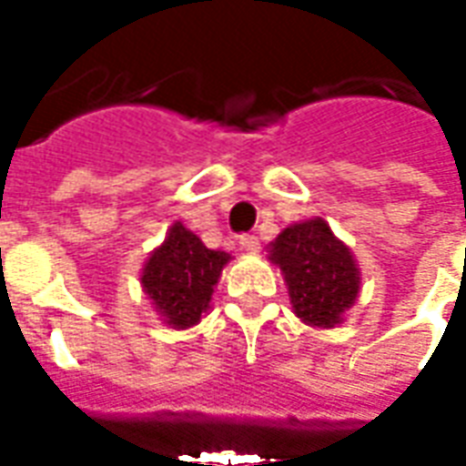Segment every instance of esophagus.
<instances>
[{
  "mask_svg": "<svg viewBox=\"0 0 466 466\" xmlns=\"http://www.w3.org/2000/svg\"><path fill=\"white\" fill-rule=\"evenodd\" d=\"M239 244H242V249H247V252H259V239L254 234H242Z\"/></svg>",
  "mask_w": 466,
  "mask_h": 466,
  "instance_id": "1",
  "label": "esophagus"
}]
</instances>
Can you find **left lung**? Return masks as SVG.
Wrapping results in <instances>:
<instances>
[{"label":"left lung","mask_w":466,"mask_h":466,"mask_svg":"<svg viewBox=\"0 0 466 466\" xmlns=\"http://www.w3.org/2000/svg\"><path fill=\"white\" fill-rule=\"evenodd\" d=\"M269 259L279 264L294 314L307 324H339L360 294V269L351 252L324 219L287 227L272 242Z\"/></svg>","instance_id":"obj_1"}]
</instances>
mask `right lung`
Returning <instances> with one entry per match:
<instances>
[{"mask_svg": "<svg viewBox=\"0 0 466 466\" xmlns=\"http://www.w3.org/2000/svg\"><path fill=\"white\" fill-rule=\"evenodd\" d=\"M227 262L229 254L204 247L197 234L177 222L144 264L142 287L164 322L184 329L202 319Z\"/></svg>", "mask_w": 466, "mask_h": 466, "instance_id": "add662e5", "label": "right lung"}]
</instances>
